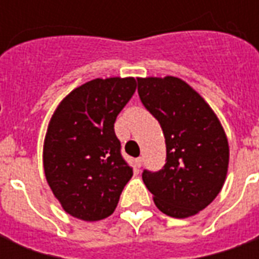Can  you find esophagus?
<instances>
[{"mask_svg":"<svg viewBox=\"0 0 259 259\" xmlns=\"http://www.w3.org/2000/svg\"><path fill=\"white\" fill-rule=\"evenodd\" d=\"M141 165H143V158H136L135 159V166L137 169H140L141 168Z\"/></svg>","mask_w":259,"mask_h":259,"instance_id":"obj_1","label":"esophagus"}]
</instances>
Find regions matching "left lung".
Returning a JSON list of instances; mask_svg holds the SVG:
<instances>
[{
	"label": "left lung",
	"mask_w": 259,
	"mask_h": 259,
	"mask_svg": "<svg viewBox=\"0 0 259 259\" xmlns=\"http://www.w3.org/2000/svg\"><path fill=\"white\" fill-rule=\"evenodd\" d=\"M139 96L157 119L166 144L159 172H143V182L165 215L190 218L215 200L226 180L229 143L217 113L185 80L137 77Z\"/></svg>",
	"instance_id": "left-lung-1"
}]
</instances>
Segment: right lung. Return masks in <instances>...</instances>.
Returning a JSON list of instances; mask_svg holds the SVG:
<instances>
[{"instance_id":"1","label":"right lung","mask_w":259,"mask_h":259,"mask_svg":"<svg viewBox=\"0 0 259 259\" xmlns=\"http://www.w3.org/2000/svg\"><path fill=\"white\" fill-rule=\"evenodd\" d=\"M135 77L94 79L69 93L48 123L46 179L64 211L96 222L113 213L133 170L120 155L113 123L135 94Z\"/></svg>"}]
</instances>
